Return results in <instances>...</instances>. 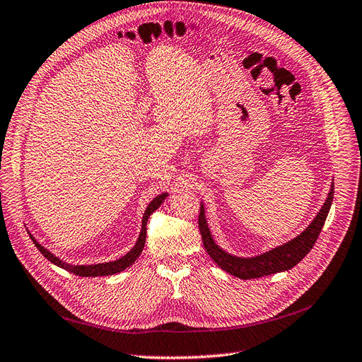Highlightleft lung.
I'll list each match as a JSON object with an SVG mask.
<instances>
[{"label": "left lung", "instance_id": "obj_1", "mask_svg": "<svg viewBox=\"0 0 362 362\" xmlns=\"http://www.w3.org/2000/svg\"><path fill=\"white\" fill-rule=\"evenodd\" d=\"M333 195H334V183L332 185L328 198L325 199V204L320 210L318 216L313 218V222L300 235H298L297 238L288 241L284 245L268 251V253L256 256V257H248V259L230 256L225 253L222 248L216 245V243L211 238L206 217H204V209L201 206L199 216H198V226H199L204 247H206L207 253L220 266V268L226 271L228 274L241 279H253V278L272 275L282 271H288L294 268V266L309 253L312 247L315 245L320 237V232L325 223L329 207H332Z\"/></svg>", "mask_w": 362, "mask_h": 362}]
</instances>
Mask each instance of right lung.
I'll use <instances>...</instances> for the list:
<instances>
[{"instance_id": "right-lung-1", "label": "right lung", "mask_w": 362, "mask_h": 362, "mask_svg": "<svg viewBox=\"0 0 362 362\" xmlns=\"http://www.w3.org/2000/svg\"><path fill=\"white\" fill-rule=\"evenodd\" d=\"M167 194H163V195H158L156 198H153L151 201V204L148 206L145 214H144V220H142V230H140V235H139V240L136 243V245L129 251L127 255H125L124 257L115 260V262H107V263H99V264H88V266H74V264H68L65 262H62L60 259H57L56 256H53L49 250H45L41 244H38L34 238L33 235H29L30 238H33L35 247L41 251V255L47 259L50 260L52 263L60 266L62 269H65L68 272H72L78 276H106V275H114V274H118L121 271H124L125 268H129V266L132 263H134V260L140 256V253L144 251V247H145V241H146V223H148V218L149 216L158 209L163 201L165 199Z\"/></svg>"}]
</instances>
